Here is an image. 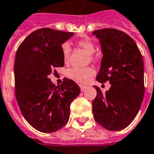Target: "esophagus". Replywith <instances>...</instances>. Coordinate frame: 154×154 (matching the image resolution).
<instances>
[{
	"label": "esophagus",
	"mask_w": 154,
	"mask_h": 154,
	"mask_svg": "<svg viewBox=\"0 0 154 154\" xmlns=\"http://www.w3.org/2000/svg\"><path fill=\"white\" fill-rule=\"evenodd\" d=\"M85 88H86V86H85V85H80V89H81V90H82V91H84V90H85Z\"/></svg>",
	"instance_id": "obj_1"
}]
</instances>
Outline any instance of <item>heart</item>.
I'll return each mask as SVG.
<instances>
[{
    "mask_svg": "<svg viewBox=\"0 0 154 154\" xmlns=\"http://www.w3.org/2000/svg\"><path fill=\"white\" fill-rule=\"evenodd\" d=\"M77 44L81 48H84L90 54L94 53L96 51V46L94 43L89 38H82L77 40ZM62 56L64 61L65 63L69 61L70 54H71V48L69 43H64L61 46ZM93 57V56H92ZM94 74V71L92 68H72L68 70L67 77L69 79L72 80L78 83H86L90 80V78Z\"/></svg>",
    "mask_w": 154,
    "mask_h": 154,
    "instance_id": "obj_1",
    "label": "heart"
}]
</instances>
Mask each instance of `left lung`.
Listing matches in <instances>:
<instances>
[{"label":"left lung","instance_id":"8db88e82","mask_svg":"<svg viewBox=\"0 0 154 154\" xmlns=\"http://www.w3.org/2000/svg\"><path fill=\"white\" fill-rule=\"evenodd\" d=\"M99 39L103 58L96 80L108 81L109 90L98 86L92 103L95 121L110 131H119L137 116L145 94L144 62L137 43L126 33L116 29L93 31Z\"/></svg>","mask_w":154,"mask_h":154}]
</instances>
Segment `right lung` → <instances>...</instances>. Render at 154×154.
Instances as JSON below:
<instances>
[{"instance_id": "obj_1", "label": "right lung", "mask_w": 154, "mask_h": 154, "mask_svg": "<svg viewBox=\"0 0 154 154\" xmlns=\"http://www.w3.org/2000/svg\"><path fill=\"white\" fill-rule=\"evenodd\" d=\"M74 35L49 28L38 29L20 44L14 62L15 94L22 116L39 132L49 133L68 123L70 104L80 87L64 78L56 86L48 76L64 65L61 45Z\"/></svg>"}]
</instances>
